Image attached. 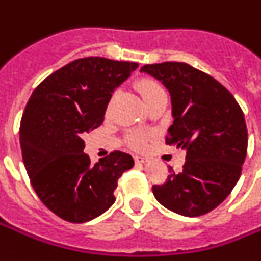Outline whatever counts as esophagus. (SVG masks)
<instances>
[{
  "label": "esophagus",
  "mask_w": 261,
  "mask_h": 261,
  "mask_svg": "<svg viewBox=\"0 0 261 261\" xmlns=\"http://www.w3.org/2000/svg\"><path fill=\"white\" fill-rule=\"evenodd\" d=\"M134 161H136V164H138V165H141V164H145V162H147V160H145L144 156L134 155Z\"/></svg>",
  "instance_id": "obj_1"
}]
</instances>
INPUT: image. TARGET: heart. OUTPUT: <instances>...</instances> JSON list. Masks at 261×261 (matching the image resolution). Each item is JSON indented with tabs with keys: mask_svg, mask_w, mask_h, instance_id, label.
I'll return each mask as SVG.
<instances>
[{
	"mask_svg": "<svg viewBox=\"0 0 261 261\" xmlns=\"http://www.w3.org/2000/svg\"><path fill=\"white\" fill-rule=\"evenodd\" d=\"M137 89H138L140 94L143 96L145 105L148 103L149 100H152L154 97H156L158 94L165 93L164 92V89H162L156 82H154V80L151 79L140 80V82L137 83ZM145 141H147V136H145L144 133H140V131H136V133H133L130 136V143L133 148H144V147H145Z\"/></svg>",
	"mask_w": 261,
	"mask_h": 261,
	"instance_id": "heart-1",
	"label": "heart"
}]
</instances>
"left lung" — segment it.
Wrapping results in <instances>:
<instances>
[{
    "mask_svg": "<svg viewBox=\"0 0 261 261\" xmlns=\"http://www.w3.org/2000/svg\"><path fill=\"white\" fill-rule=\"evenodd\" d=\"M168 89L174 123L165 143L187 151L179 174L169 167L155 199L169 211L195 218L211 212L229 196L242 174L247 152L243 112L232 93L212 76L184 62L145 65Z\"/></svg>",
    "mask_w": 261,
    "mask_h": 261,
    "instance_id": "8db88e82",
    "label": "left lung"
}]
</instances>
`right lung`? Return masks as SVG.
Returning <instances> with one entry per match:
<instances>
[{
    "mask_svg": "<svg viewBox=\"0 0 261 261\" xmlns=\"http://www.w3.org/2000/svg\"><path fill=\"white\" fill-rule=\"evenodd\" d=\"M137 67L97 56L76 59L29 97L19 127L23 165L42 203L63 220L83 223L105 213L118 178L134 165L121 151L92 165L82 137L101 125L112 93Z\"/></svg>",
    "mask_w": 261,
    "mask_h": 261,
    "instance_id": "1",
    "label": "right lung"
}]
</instances>
